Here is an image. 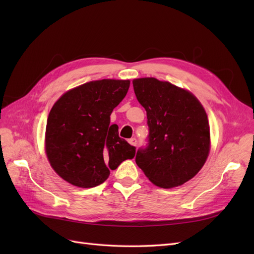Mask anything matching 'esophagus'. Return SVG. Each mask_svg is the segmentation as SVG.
<instances>
[{
	"mask_svg": "<svg viewBox=\"0 0 254 254\" xmlns=\"http://www.w3.org/2000/svg\"><path fill=\"white\" fill-rule=\"evenodd\" d=\"M128 142L130 145H132V146H136V144H137V140L135 139V137H131V139H129Z\"/></svg>",
	"mask_w": 254,
	"mask_h": 254,
	"instance_id": "esophagus-1",
	"label": "esophagus"
}]
</instances>
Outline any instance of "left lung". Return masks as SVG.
Here are the masks:
<instances>
[{
  "label": "left lung",
  "mask_w": 254,
  "mask_h": 254,
  "mask_svg": "<svg viewBox=\"0 0 254 254\" xmlns=\"http://www.w3.org/2000/svg\"><path fill=\"white\" fill-rule=\"evenodd\" d=\"M147 114L148 143L135 163L156 186H181L201 170L210 151V126L200 102L190 92L153 77L132 81Z\"/></svg>",
  "instance_id": "1"
}]
</instances>
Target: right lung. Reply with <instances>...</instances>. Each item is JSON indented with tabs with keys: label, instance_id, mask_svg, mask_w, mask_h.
<instances>
[{
	"label": "right lung",
	"instance_id": "add662e5",
	"mask_svg": "<svg viewBox=\"0 0 254 254\" xmlns=\"http://www.w3.org/2000/svg\"><path fill=\"white\" fill-rule=\"evenodd\" d=\"M129 80L102 79L67 91L53 106L45 130V151L61 178L79 188L105 182L135 147L119 136L110 115L127 94Z\"/></svg>",
	"mask_w": 254,
	"mask_h": 254
}]
</instances>
